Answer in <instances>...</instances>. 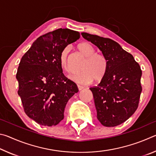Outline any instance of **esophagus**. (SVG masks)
<instances>
[{"instance_id":"1","label":"esophagus","mask_w":156,"mask_h":156,"mask_svg":"<svg viewBox=\"0 0 156 156\" xmlns=\"http://www.w3.org/2000/svg\"><path fill=\"white\" fill-rule=\"evenodd\" d=\"M77 87H78V90H79V91L82 90V89H83L84 88L83 86H81V85H79V84H78Z\"/></svg>"}]
</instances>
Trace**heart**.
<instances>
[{
  "instance_id": "heart-1",
  "label": "heart",
  "mask_w": 156,
  "mask_h": 156,
  "mask_svg": "<svg viewBox=\"0 0 156 156\" xmlns=\"http://www.w3.org/2000/svg\"><path fill=\"white\" fill-rule=\"evenodd\" d=\"M78 49L86 58L81 66L82 72L72 76V78L78 83H89L93 80L100 81L106 74L108 62L104 55L97 54L96 49L89 43H82L78 44ZM69 47H65L60 53L59 63L63 71L70 73L68 56Z\"/></svg>"
}]
</instances>
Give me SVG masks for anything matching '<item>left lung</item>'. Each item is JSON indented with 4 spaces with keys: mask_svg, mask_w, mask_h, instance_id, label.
I'll list each match as a JSON object with an SVG mask.
<instances>
[{
    "mask_svg": "<svg viewBox=\"0 0 156 156\" xmlns=\"http://www.w3.org/2000/svg\"><path fill=\"white\" fill-rule=\"evenodd\" d=\"M83 38L98 47L108 68L98 85L91 87L97 118L105 126H115L129 119L138 107L142 70L133 56L115 41L88 33Z\"/></svg>",
    "mask_w": 156,
    "mask_h": 156,
    "instance_id": "left-lung-1",
    "label": "left lung"
}]
</instances>
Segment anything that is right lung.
<instances>
[{
  "mask_svg": "<svg viewBox=\"0 0 156 156\" xmlns=\"http://www.w3.org/2000/svg\"><path fill=\"white\" fill-rule=\"evenodd\" d=\"M79 38L78 31L58 29L37 38L21 58L18 94L26 114L39 125H58L68 100L78 91L76 84L63 74L59 58L62 50Z\"/></svg>",
  "mask_w": 156,
  "mask_h": 156,
  "instance_id": "obj_1",
  "label": "right lung"
}]
</instances>
